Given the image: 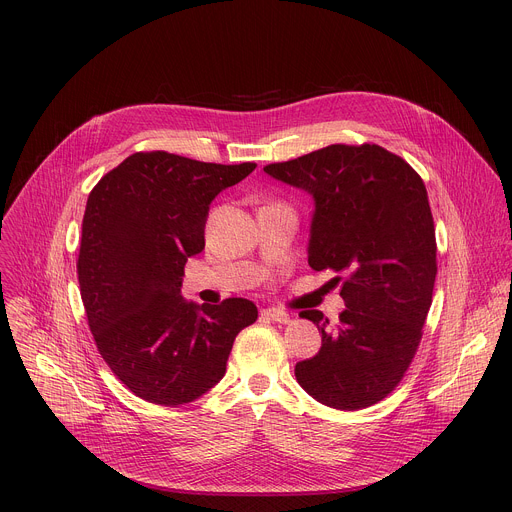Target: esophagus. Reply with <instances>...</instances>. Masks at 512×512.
I'll return each mask as SVG.
<instances>
[{"instance_id": "34e87169", "label": "esophagus", "mask_w": 512, "mask_h": 512, "mask_svg": "<svg viewBox=\"0 0 512 512\" xmlns=\"http://www.w3.org/2000/svg\"><path fill=\"white\" fill-rule=\"evenodd\" d=\"M261 316L267 318V320H273V322H279V324H287L289 322V314L279 310V308H267V310H261Z\"/></svg>"}]
</instances>
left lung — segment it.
<instances>
[{"instance_id":"obj_1","label":"left lung","mask_w":512,"mask_h":512,"mask_svg":"<svg viewBox=\"0 0 512 512\" xmlns=\"http://www.w3.org/2000/svg\"><path fill=\"white\" fill-rule=\"evenodd\" d=\"M263 172L314 198L308 263L346 275L338 326L318 310L300 314L322 348L296 364V379L334 409L375 405L403 379L431 306L437 249L425 184L375 143H334Z\"/></svg>"}]
</instances>
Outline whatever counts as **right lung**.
I'll return each instance as SVG.
<instances>
[{
  "mask_svg": "<svg viewBox=\"0 0 512 512\" xmlns=\"http://www.w3.org/2000/svg\"><path fill=\"white\" fill-rule=\"evenodd\" d=\"M253 170L137 152L89 194L77 263L89 328L115 377L145 401L202 397L257 320L249 300L206 306L180 291L188 257L204 249L210 202Z\"/></svg>",
  "mask_w": 512,
  "mask_h": 512,
  "instance_id": "add662e5",
  "label": "right lung"
}]
</instances>
